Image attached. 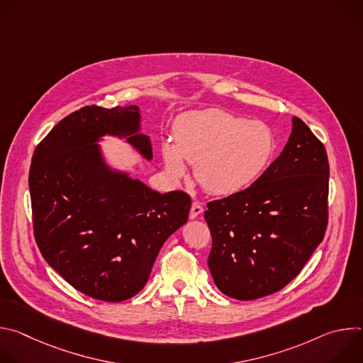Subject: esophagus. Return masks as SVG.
Wrapping results in <instances>:
<instances>
[{
	"mask_svg": "<svg viewBox=\"0 0 363 363\" xmlns=\"http://www.w3.org/2000/svg\"><path fill=\"white\" fill-rule=\"evenodd\" d=\"M202 211H203V208H202V205L198 201L192 202V206H191V210H189V218L195 220L196 217H199L202 214Z\"/></svg>",
	"mask_w": 363,
	"mask_h": 363,
	"instance_id": "34e87169",
	"label": "esophagus"
}]
</instances>
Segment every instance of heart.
<instances>
[{"instance_id":"obj_1","label":"heart","mask_w":363,"mask_h":363,"mask_svg":"<svg viewBox=\"0 0 363 363\" xmlns=\"http://www.w3.org/2000/svg\"><path fill=\"white\" fill-rule=\"evenodd\" d=\"M274 150V135L266 123L211 109L179 118L174 143H162V158L172 178L185 175L186 161L205 191L231 195L260 178Z\"/></svg>"}]
</instances>
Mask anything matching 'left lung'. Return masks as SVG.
I'll use <instances>...</instances> for the list:
<instances>
[{"label":"left lung","mask_w":363,"mask_h":363,"mask_svg":"<svg viewBox=\"0 0 363 363\" xmlns=\"http://www.w3.org/2000/svg\"><path fill=\"white\" fill-rule=\"evenodd\" d=\"M329 161L298 118L280 157L248 188L206 203L213 235L208 267L216 286L254 300L287 286L328 227Z\"/></svg>","instance_id":"left-lung-1"}]
</instances>
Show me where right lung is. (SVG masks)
I'll return each mask as SVG.
<instances>
[{
  "mask_svg": "<svg viewBox=\"0 0 363 363\" xmlns=\"http://www.w3.org/2000/svg\"><path fill=\"white\" fill-rule=\"evenodd\" d=\"M138 106H84L37 145L28 175L37 245L50 267L97 300L123 301L146 284L167 238L182 227L191 198L160 194L111 169L99 139L126 138L152 160Z\"/></svg>",
  "mask_w": 363,
  "mask_h": 363,
  "instance_id": "obj_1",
  "label": "right lung"
}]
</instances>
